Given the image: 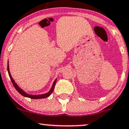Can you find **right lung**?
I'll return each instance as SVG.
<instances>
[{
	"mask_svg": "<svg viewBox=\"0 0 129 129\" xmlns=\"http://www.w3.org/2000/svg\"><path fill=\"white\" fill-rule=\"evenodd\" d=\"M8 72L9 76V77H10V79H11V81H12V84H13L14 87H15V88L17 90V91H18L19 93L21 94L22 96H23L24 97H27V98H29L30 99H44V98H48L49 96H50L51 94L52 93V91H53L54 88V86L55 85V83H56V81H57V79H56L54 81V82L53 85H52V86L51 87V90H50V91L48 92L47 93L43 94H39V95H31V94H27L26 92L24 91L23 90H22L20 88V87H18V85L16 84V82H15V81H14V80L12 78V77H11V75L10 74V71H9V69L8 63Z\"/></svg>",
	"mask_w": 129,
	"mask_h": 129,
	"instance_id": "right-lung-1",
	"label": "right lung"
}]
</instances>
